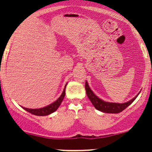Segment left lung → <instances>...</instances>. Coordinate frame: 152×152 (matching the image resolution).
I'll return each mask as SVG.
<instances>
[{"mask_svg": "<svg viewBox=\"0 0 152 152\" xmlns=\"http://www.w3.org/2000/svg\"><path fill=\"white\" fill-rule=\"evenodd\" d=\"M85 88H86L87 96H88L91 102L94 106V107L97 110H99V111H102V112L110 113V114H118V113L121 112L122 111H124L126 107H128L137 99L138 95L139 94H138L137 96H136L132 100L129 101L128 102L124 103V104H117V103H110L104 102L102 99L98 98L93 93V91L91 90V88L88 85V83L86 81V84H85Z\"/></svg>", "mask_w": 152, "mask_h": 152, "instance_id": "1", "label": "left lung"}]
</instances>
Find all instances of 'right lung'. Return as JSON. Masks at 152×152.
I'll list each match as a JSON object with an SVG mask.
<instances>
[{
	"mask_svg": "<svg viewBox=\"0 0 152 152\" xmlns=\"http://www.w3.org/2000/svg\"><path fill=\"white\" fill-rule=\"evenodd\" d=\"M66 86V85L65 86V88H64V91H63V93L61 95V96L59 97L56 102H54L53 103H52V104H50V105L46 106V107L41 108V109H27V108H24V107L23 108L26 111H28L29 113H31V114L36 115V116H46V115L50 114L51 113H53L55 111H56V110L58 109V108L59 107V106H60L61 104L63 99H64V96H65Z\"/></svg>",
	"mask_w": 152,
	"mask_h": 152,
	"instance_id": "obj_1",
	"label": "right lung"
}]
</instances>
